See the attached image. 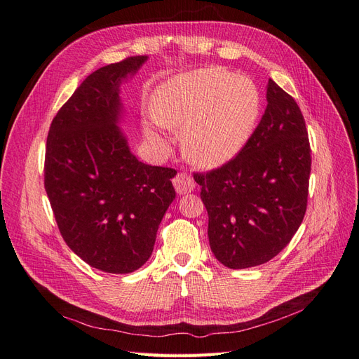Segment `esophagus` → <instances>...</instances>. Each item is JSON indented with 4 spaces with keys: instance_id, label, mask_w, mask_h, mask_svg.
<instances>
[{
    "instance_id": "1",
    "label": "esophagus",
    "mask_w": 359,
    "mask_h": 359,
    "mask_svg": "<svg viewBox=\"0 0 359 359\" xmlns=\"http://www.w3.org/2000/svg\"><path fill=\"white\" fill-rule=\"evenodd\" d=\"M172 184H175L176 188V192L179 195H184V194H189L194 191L195 188V182L191 176L188 175H183V172H180V175H177L175 177V180H172Z\"/></svg>"
}]
</instances>
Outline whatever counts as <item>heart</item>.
Returning <instances> with one entry per match:
<instances>
[{"instance_id": "b5f03b06", "label": "heart", "mask_w": 359, "mask_h": 359, "mask_svg": "<svg viewBox=\"0 0 359 359\" xmlns=\"http://www.w3.org/2000/svg\"><path fill=\"white\" fill-rule=\"evenodd\" d=\"M152 119L180 130L183 156L200 168H217L233 161L257 128L261 94L248 76L204 67L164 80L150 98ZM144 135L163 142L149 123Z\"/></svg>"}]
</instances>
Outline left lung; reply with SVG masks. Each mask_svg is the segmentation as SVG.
I'll list each match as a JSON object with an SVG mask.
<instances>
[{"label":"left lung","instance_id":"1","mask_svg":"<svg viewBox=\"0 0 359 359\" xmlns=\"http://www.w3.org/2000/svg\"><path fill=\"white\" fill-rule=\"evenodd\" d=\"M310 165L302 110L270 79L267 107L245 149L221 168L194 176L219 262L233 270L257 267L291 241L306 213Z\"/></svg>","mask_w":359,"mask_h":359}]
</instances>
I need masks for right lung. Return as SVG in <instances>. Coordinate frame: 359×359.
Instances as JSON below:
<instances>
[{"label": "right lung", "mask_w": 359, "mask_h": 359, "mask_svg": "<svg viewBox=\"0 0 359 359\" xmlns=\"http://www.w3.org/2000/svg\"><path fill=\"white\" fill-rule=\"evenodd\" d=\"M149 56L89 74L52 121L44 188L61 236L97 270L126 274L150 258L156 231L176 198V170L147 165L122 131L121 85Z\"/></svg>", "instance_id": "1"}]
</instances>
